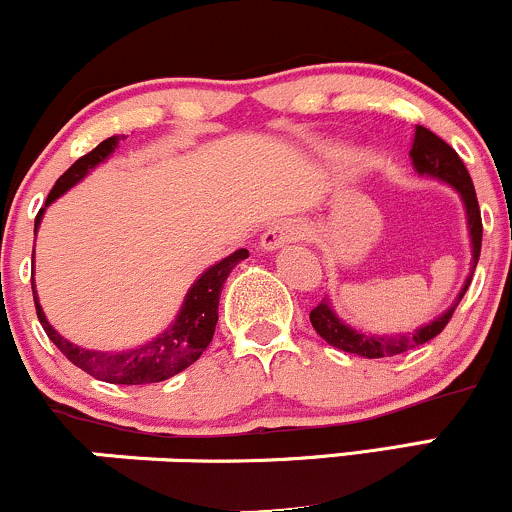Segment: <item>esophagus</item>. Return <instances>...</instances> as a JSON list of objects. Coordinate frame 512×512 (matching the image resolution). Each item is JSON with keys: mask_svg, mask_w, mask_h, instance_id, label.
Segmentation results:
<instances>
[{"mask_svg": "<svg viewBox=\"0 0 512 512\" xmlns=\"http://www.w3.org/2000/svg\"><path fill=\"white\" fill-rule=\"evenodd\" d=\"M303 236H305L303 223L296 219H286V221L272 223V226L262 233L260 245L262 250H279L284 248V245L296 243V240H301Z\"/></svg>", "mask_w": 512, "mask_h": 512, "instance_id": "esophagus-1", "label": "esophagus"}]
</instances>
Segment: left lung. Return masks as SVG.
I'll use <instances>...</instances> for the list:
<instances>
[{
	"mask_svg": "<svg viewBox=\"0 0 512 512\" xmlns=\"http://www.w3.org/2000/svg\"><path fill=\"white\" fill-rule=\"evenodd\" d=\"M409 156H411V163H414L416 173L448 182V185H452L457 192H460L464 209H467L469 238H472V269H477L479 252H481V211H479L477 192H474L472 178H469L462 158L457 156V151L452 149L450 144H445L443 139L436 137V134L426 127H416ZM469 281H472V274H469L467 281H464L457 301L452 303L443 315L436 317L433 322H428V325L419 327L414 334L411 332L395 334V337H385V334H380L378 337V334L358 332L354 327L346 325L342 317H337L327 298L317 305V308L310 310V322H313L315 332L320 334L327 344L337 346L339 351H346V354H356L363 358L397 356V354H404V351L414 349V346L431 342L433 337H438V334L445 330V325L450 322L452 313H455L457 303L462 301L464 291L469 289Z\"/></svg>",
	"mask_w": 512,
	"mask_h": 512,
	"instance_id": "8db88e82",
	"label": "left lung"
}]
</instances>
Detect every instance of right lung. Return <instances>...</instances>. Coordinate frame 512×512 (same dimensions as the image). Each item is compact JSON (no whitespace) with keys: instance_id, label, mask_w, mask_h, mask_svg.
Masks as SVG:
<instances>
[{"instance_id":"obj_1","label":"right lung","mask_w":512,"mask_h":512,"mask_svg":"<svg viewBox=\"0 0 512 512\" xmlns=\"http://www.w3.org/2000/svg\"><path fill=\"white\" fill-rule=\"evenodd\" d=\"M117 142L120 137H108L101 142L93 151H88L86 156H81L79 161L72 163L60 180L55 182V187L50 190L48 204L55 202L57 197H62L69 187H74L76 182L84 180L98 163H103L113 151L117 149ZM38 211L35 216V231H38L40 221H43V211ZM248 257V250L240 248L228 255L226 260H221L214 267H209L199 279L192 284V289L187 291L185 303H182L178 317H175L173 325L168 327L166 332L158 334L156 339L146 342L137 349L129 351H88L81 349L72 342L62 337V334L55 332V327L50 325L48 317H45L43 308H40L38 296H35L33 289V301H35V313H38L40 325L48 332L50 342L62 351L69 361L74 363L76 368L86 370L93 378L105 380V383L113 385H149V383H161V380L173 378L180 370L197 361L202 356V351L207 349L211 337H214L216 320H219V296L223 291V284H226L228 274L236 267L240 260Z\"/></svg>"}]
</instances>
